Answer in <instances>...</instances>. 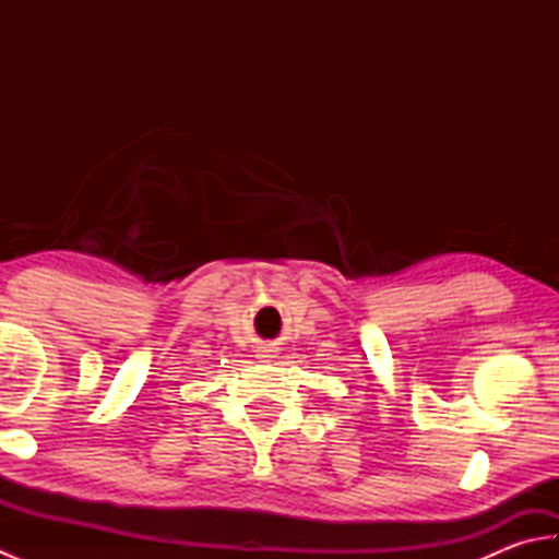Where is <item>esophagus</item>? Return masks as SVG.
<instances>
[{
	"instance_id": "esophagus-1",
	"label": "esophagus",
	"mask_w": 559,
	"mask_h": 559,
	"mask_svg": "<svg viewBox=\"0 0 559 559\" xmlns=\"http://www.w3.org/2000/svg\"><path fill=\"white\" fill-rule=\"evenodd\" d=\"M261 358H271V350H264V353H261Z\"/></svg>"
}]
</instances>
